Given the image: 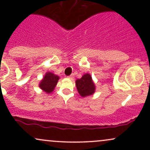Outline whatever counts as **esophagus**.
<instances>
[{"label":"esophagus","instance_id":"34e87169","mask_svg":"<svg viewBox=\"0 0 150 150\" xmlns=\"http://www.w3.org/2000/svg\"><path fill=\"white\" fill-rule=\"evenodd\" d=\"M68 78L70 79V80H72V79H73V78H74V74H72V75H70V76L68 77Z\"/></svg>","mask_w":150,"mask_h":150}]
</instances>
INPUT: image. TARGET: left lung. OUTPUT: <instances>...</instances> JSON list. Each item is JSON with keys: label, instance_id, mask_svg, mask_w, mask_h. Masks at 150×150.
Instances as JSON below:
<instances>
[{"label": "left lung", "instance_id": "8db88e82", "mask_svg": "<svg viewBox=\"0 0 150 150\" xmlns=\"http://www.w3.org/2000/svg\"><path fill=\"white\" fill-rule=\"evenodd\" d=\"M77 92L81 97H85L92 95L96 90V86L90 74L86 73L80 79L75 81Z\"/></svg>", "mask_w": 150, "mask_h": 150}]
</instances>
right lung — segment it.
<instances>
[{
    "label": "right lung",
    "instance_id": "right-lung-1",
    "mask_svg": "<svg viewBox=\"0 0 150 150\" xmlns=\"http://www.w3.org/2000/svg\"><path fill=\"white\" fill-rule=\"evenodd\" d=\"M59 78L60 77L58 75H55L51 72H47L46 73L42 80H41V82H39V87L44 92L47 94H50L54 90Z\"/></svg>",
    "mask_w": 150,
    "mask_h": 150
}]
</instances>
